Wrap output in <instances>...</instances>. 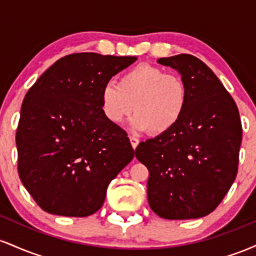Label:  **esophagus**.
<instances>
[{
	"instance_id": "34e87169",
	"label": "esophagus",
	"mask_w": 256,
	"mask_h": 256,
	"mask_svg": "<svg viewBox=\"0 0 256 256\" xmlns=\"http://www.w3.org/2000/svg\"><path fill=\"white\" fill-rule=\"evenodd\" d=\"M128 138H130V142H131L132 148L136 149V148H137V146H138V143H140V140H138L137 138H136V137H134V136H128Z\"/></svg>"
}]
</instances>
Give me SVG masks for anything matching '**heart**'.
<instances>
[{
	"label": "heart",
	"mask_w": 256,
	"mask_h": 256,
	"mask_svg": "<svg viewBox=\"0 0 256 256\" xmlns=\"http://www.w3.org/2000/svg\"><path fill=\"white\" fill-rule=\"evenodd\" d=\"M186 83L179 74L166 73L149 64L132 67L108 82L101 91L102 112L112 124H122L132 112V126L138 131L164 134L174 128L186 110Z\"/></svg>",
	"instance_id": "1"
}]
</instances>
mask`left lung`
<instances>
[{
	"instance_id": "left-lung-1",
	"label": "left lung",
	"mask_w": 256,
	"mask_h": 256,
	"mask_svg": "<svg viewBox=\"0 0 256 256\" xmlns=\"http://www.w3.org/2000/svg\"><path fill=\"white\" fill-rule=\"evenodd\" d=\"M158 62L180 73L189 92L186 110L171 131L140 142L134 155L149 171L146 195L152 212L170 220L201 218L218 207L236 179L240 112L200 58L179 54Z\"/></svg>"
}]
</instances>
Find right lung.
Listing matches in <instances>:
<instances>
[{
	"mask_svg": "<svg viewBox=\"0 0 256 256\" xmlns=\"http://www.w3.org/2000/svg\"><path fill=\"white\" fill-rule=\"evenodd\" d=\"M136 60L70 54L26 92L16 134L18 173L43 210L64 216L98 212L112 179L134 158L126 132L102 112L101 91Z\"/></svg>",
	"mask_w": 256,
	"mask_h": 256,
	"instance_id": "1",
	"label": "right lung"
}]
</instances>
